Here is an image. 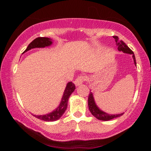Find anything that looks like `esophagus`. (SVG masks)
<instances>
[{
	"mask_svg": "<svg viewBox=\"0 0 151 151\" xmlns=\"http://www.w3.org/2000/svg\"><path fill=\"white\" fill-rule=\"evenodd\" d=\"M86 80V77L84 76H80L76 78V80L74 81V84L76 86L81 85V84L83 83V82H84Z\"/></svg>",
	"mask_w": 151,
	"mask_h": 151,
	"instance_id": "1",
	"label": "esophagus"
}]
</instances>
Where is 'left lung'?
<instances>
[{"label": "left lung", "instance_id": "left-lung-1", "mask_svg": "<svg viewBox=\"0 0 151 151\" xmlns=\"http://www.w3.org/2000/svg\"><path fill=\"white\" fill-rule=\"evenodd\" d=\"M113 38L115 39V42H117V49L119 51H122L123 53H128V54H131L133 55V59L134 61V64H135V66L136 65V60H135V55H134V53L132 51L129 47L127 46V45L125 44L123 41L119 40L118 37L117 36H113ZM88 109H89L90 112L91 113V114L93 115L95 117H96L98 119H100V120L102 121H109L111 120V119L116 118V117H120L121 115L124 114V113H120V114H109L104 111L101 110V109L99 108V107L97 106L96 101H95L92 92H90L89 96H88Z\"/></svg>", "mask_w": 151, "mask_h": 151}]
</instances>
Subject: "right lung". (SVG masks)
I'll list each match as a JSON object with an SVG mask.
<instances>
[{"mask_svg": "<svg viewBox=\"0 0 151 151\" xmlns=\"http://www.w3.org/2000/svg\"><path fill=\"white\" fill-rule=\"evenodd\" d=\"M53 44L52 39L49 38H46V37H39L34 39L28 47H27L24 53L27 52V51L31 50L32 49L35 48H45L46 47H49ZM76 86L72 82H69L67 84L66 88L65 89V91L63 93V96L62 97L60 103L58 105L55 110H53L52 112L48 113V114L42 115H33L36 118L40 119L41 120L45 121V122H54L56 121L58 119L60 118L62 115L64 114L65 112L66 109L67 108V103L68 100L70 96H71L72 93L75 90Z\"/></svg>", "mask_w": 151, "mask_h": 151, "instance_id": "obj_1", "label": "right lung"}]
</instances>
